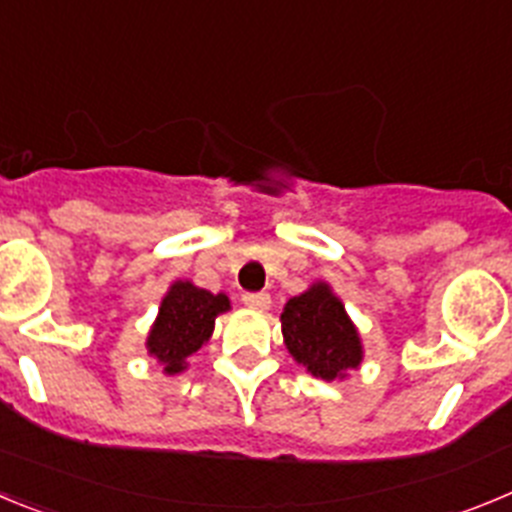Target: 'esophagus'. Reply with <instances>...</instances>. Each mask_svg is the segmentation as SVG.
<instances>
[{
	"label": "esophagus",
	"instance_id": "obj_1",
	"mask_svg": "<svg viewBox=\"0 0 512 512\" xmlns=\"http://www.w3.org/2000/svg\"><path fill=\"white\" fill-rule=\"evenodd\" d=\"M243 305L251 307V310H269L271 297L266 292H246L243 295Z\"/></svg>",
	"mask_w": 512,
	"mask_h": 512
}]
</instances>
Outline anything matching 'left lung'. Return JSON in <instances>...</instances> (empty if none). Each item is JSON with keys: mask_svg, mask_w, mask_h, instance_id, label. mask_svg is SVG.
I'll list each match as a JSON object with an SVG mask.
<instances>
[{"mask_svg": "<svg viewBox=\"0 0 512 512\" xmlns=\"http://www.w3.org/2000/svg\"><path fill=\"white\" fill-rule=\"evenodd\" d=\"M282 336L297 364L325 382L343 379L364 359L359 330L325 282L312 284L284 305Z\"/></svg>", "mask_w": 512, "mask_h": 512, "instance_id": "left-lung-1", "label": "left lung"}]
</instances>
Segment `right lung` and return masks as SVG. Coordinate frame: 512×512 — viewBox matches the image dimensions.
Here are the masks:
<instances>
[{
  "label": "right lung",
  "instance_id": "add662e5",
  "mask_svg": "<svg viewBox=\"0 0 512 512\" xmlns=\"http://www.w3.org/2000/svg\"><path fill=\"white\" fill-rule=\"evenodd\" d=\"M230 310L228 295H212L192 282H174L158 307V318L148 333V354L164 364L166 374L187 369V359L212 336L215 318Z\"/></svg>",
  "mask_w": 512,
  "mask_h": 512
}]
</instances>
